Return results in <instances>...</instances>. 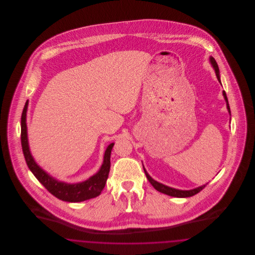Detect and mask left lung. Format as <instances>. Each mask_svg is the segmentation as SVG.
Here are the masks:
<instances>
[{
	"mask_svg": "<svg viewBox=\"0 0 255 255\" xmlns=\"http://www.w3.org/2000/svg\"><path fill=\"white\" fill-rule=\"evenodd\" d=\"M209 59H210V63L212 64V66H213V68H214V70H215V73H216V76H217V78H218L219 82L221 83V80H220V73H219V67L218 65H217V62L215 61V59H214L213 57H210ZM223 95H224V97H225V99H226V101H227V108L229 110V113L231 114V108H230V105H229V100H228V97H227V95H226V92H225V91L223 92ZM143 169H144V172H145L146 177H147L148 181L154 186V188H155L156 190H158V192H161V193H163V194L172 196V197H177V198H187V197H191V196H193V195L199 193L201 190H203V189L206 187V184H207V183H206V184H204V185H202V186H200V187H197V188L191 189V190H179V189H175V188H172V187H169V186H166V185H164V184H162V183L156 182L155 180H153V179L149 176V174L146 172L144 167H143Z\"/></svg>",
	"mask_w": 255,
	"mask_h": 255,
	"instance_id": "obj_1",
	"label": "left lung"
}]
</instances>
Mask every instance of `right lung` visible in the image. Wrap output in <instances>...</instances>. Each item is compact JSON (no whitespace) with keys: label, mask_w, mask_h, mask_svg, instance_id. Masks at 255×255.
Wrapping results in <instances>:
<instances>
[{"label":"right lung","mask_w":255,"mask_h":255,"mask_svg":"<svg viewBox=\"0 0 255 255\" xmlns=\"http://www.w3.org/2000/svg\"><path fill=\"white\" fill-rule=\"evenodd\" d=\"M28 101L25 102L22 118H21V143L24 153L25 162L29 170L36 177L37 180L41 182L46 189L53 196L58 198L59 200L70 202V203H78L86 200H90L96 198L100 195L103 190L106 181L109 176L110 167H111V152L115 143H111L104 154L103 163L99 171L96 175L92 176L85 182H77V183H66L58 182L57 180L50 177L44 170L42 169L32 158L28 141H27V133H26V110H27Z\"/></svg>","instance_id":"add662e5"}]
</instances>
